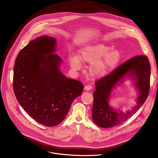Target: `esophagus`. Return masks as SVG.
<instances>
[{
	"instance_id": "34e87169",
	"label": "esophagus",
	"mask_w": 158,
	"mask_h": 158,
	"mask_svg": "<svg viewBox=\"0 0 158 158\" xmlns=\"http://www.w3.org/2000/svg\"><path fill=\"white\" fill-rule=\"evenodd\" d=\"M84 89L85 90H90L92 89V86L90 85H87V86H85V88Z\"/></svg>"
}]
</instances>
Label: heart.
<instances>
[{
	"instance_id": "obj_1",
	"label": "heart",
	"mask_w": 158,
	"mask_h": 158,
	"mask_svg": "<svg viewBox=\"0 0 158 158\" xmlns=\"http://www.w3.org/2000/svg\"><path fill=\"white\" fill-rule=\"evenodd\" d=\"M121 53L117 49L102 44L85 46L77 55L69 58V64L73 70L81 69L83 63L90 64L88 74L91 77L100 78L108 75L118 65L121 60Z\"/></svg>"
}]
</instances>
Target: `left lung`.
<instances>
[{
	"mask_svg": "<svg viewBox=\"0 0 158 158\" xmlns=\"http://www.w3.org/2000/svg\"><path fill=\"white\" fill-rule=\"evenodd\" d=\"M151 67L144 55L133 57L115 69L108 75L95 83L92 111L94 123L102 128L117 125L136 113L147 100L150 89ZM130 79L137 91L136 105L125 112L115 109L109 104L113 90Z\"/></svg>",
	"mask_w": 158,
	"mask_h": 158,
	"instance_id": "1",
	"label": "left lung"
}]
</instances>
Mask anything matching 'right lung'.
<instances>
[{
  "instance_id": "obj_1",
  "label": "right lung",
  "mask_w": 158,
  "mask_h": 158,
  "mask_svg": "<svg viewBox=\"0 0 158 158\" xmlns=\"http://www.w3.org/2000/svg\"><path fill=\"white\" fill-rule=\"evenodd\" d=\"M56 46L53 37H37L19 52L14 66L17 100L31 118L46 127L63 122L84 87L63 74V60L55 54Z\"/></svg>"
}]
</instances>
